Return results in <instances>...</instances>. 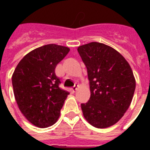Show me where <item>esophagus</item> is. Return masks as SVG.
I'll return each instance as SVG.
<instances>
[{
  "label": "esophagus",
  "mask_w": 150,
  "mask_h": 150,
  "mask_svg": "<svg viewBox=\"0 0 150 150\" xmlns=\"http://www.w3.org/2000/svg\"><path fill=\"white\" fill-rule=\"evenodd\" d=\"M77 88H78V85H76V86H74V88H72V91H74V92H75V91H76Z\"/></svg>",
  "instance_id": "esophagus-1"
}]
</instances>
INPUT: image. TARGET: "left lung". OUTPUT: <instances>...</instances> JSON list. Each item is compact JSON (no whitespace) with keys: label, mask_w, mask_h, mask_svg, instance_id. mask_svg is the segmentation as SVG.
Instances as JSON below:
<instances>
[{"label":"left lung","mask_w":150,"mask_h":150,"mask_svg":"<svg viewBox=\"0 0 150 150\" xmlns=\"http://www.w3.org/2000/svg\"><path fill=\"white\" fill-rule=\"evenodd\" d=\"M87 68L91 96L81 104L85 119L95 128L116 124L128 109L136 82L124 57L109 46L98 42L78 47Z\"/></svg>","instance_id":"8db88e82"}]
</instances>
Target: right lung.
I'll list each match as a JSON object with an SVG mask.
<instances>
[{
    "label": "right lung",
    "mask_w": 150,
    "mask_h": 150,
    "mask_svg": "<svg viewBox=\"0 0 150 150\" xmlns=\"http://www.w3.org/2000/svg\"><path fill=\"white\" fill-rule=\"evenodd\" d=\"M70 49L56 44L40 46L19 62L12 76L18 108L35 126H51L59 119L69 92L59 87L55 67Z\"/></svg>",
    "instance_id": "1"
}]
</instances>
